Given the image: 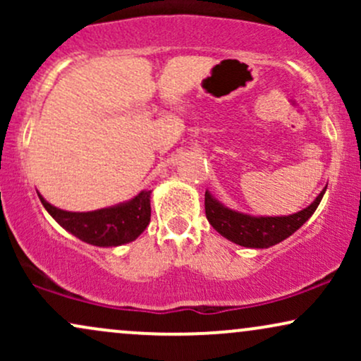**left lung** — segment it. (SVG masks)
<instances>
[{"label":"left lung","instance_id":"obj_1","mask_svg":"<svg viewBox=\"0 0 361 361\" xmlns=\"http://www.w3.org/2000/svg\"><path fill=\"white\" fill-rule=\"evenodd\" d=\"M324 193L326 188L317 195L312 204L297 214L280 215V217L279 215H275V217H264V215L256 217V215L243 214L229 209V207L221 204L217 198H214L212 193L207 190L205 215L210 226L229 241L244 247L263 250V247L275 246V244L287 239L288 235H292L297 229H300L309 221L310 215L316 212Z\"/></svg>","mask_w":361,"mask_h":361}]
</instances>
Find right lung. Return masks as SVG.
Returning <instances> with one entry per match:
<instances>
[{
  "mask_svg": "<svg viewBox=\"0 0 361 361\" xmlns=\"http://www.w3.org/2000/svg\"><path fill=\"white\" fill-rule=\"evenodd\" d=\"M151 190H142L132 200L91 212H68L49 204L39 193L40 202L52 219L81 241L100 247L132 243L146 231L151 221Z\"/></svg>",
  "mask_w": 361,
  "mask_h": 361,
  "instance_id": "1",
  "label": "right lung"
}]
</instances>
